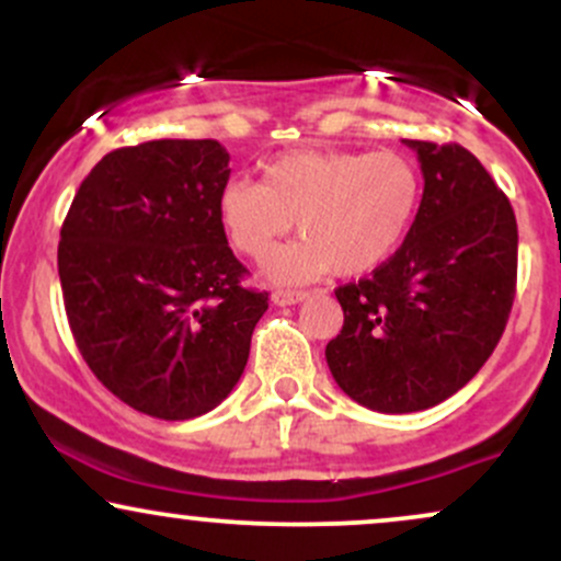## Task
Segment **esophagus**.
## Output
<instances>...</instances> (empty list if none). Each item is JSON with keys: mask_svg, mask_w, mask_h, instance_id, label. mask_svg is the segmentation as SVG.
Returning a JSON list of instances; mask_svg holds the SVG:
<instances>
[{"mask_svg": "<svg viewBox=\"0 0 561 561\" xmlns=\"http://www.w3.org/2000/svg\"><path fill=\"white\" fill-rule=\"evenodd\" d=\"M308 298V293H302V289H276L272 295V300L276 306H295V302H302Z\"/></svg>", "mask_w": 561, "mask_h": 561, "instance_id": "obj_1", "label": "esophagus"}]
</instances>
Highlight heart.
Here are the masks:
<instances>
[{
  "mask_svg": "<svg viewBox=\"0 0 561 561\" xmlns=\"http://www.w3.org/2000/svg\"><path fill=\"white\" fill-rule=\"evenodd\" d=\"M422 205L420 165L398 150H300L272 160L259 184L218 195L229 242L266 259L293 224L302 240L268 261V276L306 282L327 272L369 274L392 259Z\"/></svg>",
  "mask_w": 561,
  "mask_h": 561,
  "instance_id": "heart-1",
  "label": "heart"
}]
</instances>
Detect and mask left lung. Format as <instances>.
<instances>
[{
	"mask_svg": "<svg viewBox=\"0 0 561 561\" xmlns=\"http://www.w3.org/2000/svg\"><path fill=\"white\" fill-rule=\"evenodd\" d=\"M422 163L420 214L371 276L334 289L345 321L327 364L345 396L411 414L454 396L491 358L517 289V218L461 145L403 139Z\"/></svg>",
	"mask_w": 561,
	"mask_h": 561,
	"instance_id": "left-lung-1",
	"label": "left lung"
}]
</instances>
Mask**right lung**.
Returning a JSON list of instances; mask_svg holds the SVG:
<instances>
[{"label": "right lung", "instance_id": "right-lung-1", "mask_svg": "<svg viewBox=\"0 0 561 561\" xmlns=\"http://www.w3.org/2000/svg\"><path fill=\"white\" fill-rule=\"evenodd\" d=\"M229 152L216 139H156L89 171L57 244L70 332L94 377L126 405L195 420L229 396L268 293L218 218Z\"/></svg>", "mask_w": 561, "mask_h": 561}]
</instances>
